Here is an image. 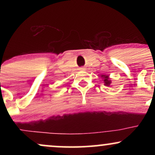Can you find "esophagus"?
Returning a JSON list of instances; mask_svg holds the SVG:
<instances>
[{
	"label": "esophagus",
	"mask_w": 155,
	"mask_h": 155,
	"mask_svg": "<svg viewBox=\"0 0 155 155\" xmlns=\"http://www.w3.org/2000/svg\"><path fill=\"white\" fill-rule=\"evenodd\" d=\"M82 68H80V69H82Z\"/></svg>",
	"instance_id": "34e87169"
}]
</instances>
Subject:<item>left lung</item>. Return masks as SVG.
Instances as JSON below:
<instances>
[{
    "mask_svg": "<svg viewBox=\"0 0 155 155\" xmlns=\"http://www.w3.org/2000/svg\"><path fill=\"white\" fill-rule=\"evenodd\" d=\"M101 78H102V80L104 81V84L107 87H111V80H110L109 76L107 75H101Z\"/></svg>",
    "mask_w": 155,
    "mask_h": 155,
    "instance_id": "8db88e82",
    "label": "left lung"
}]
</instances>
